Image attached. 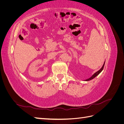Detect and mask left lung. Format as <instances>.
<instances>
[{"label": "left lung", "instance_id": "1", "mask_svg": "<svg viewBox=\"0 0 124 124\" xmlns=\"http://www.w3.org/2000/svg\"><path fill=\"white\" fill-rule=\"evenodd\" d=\"M104 63H105V62H104V64H103V66L102 67V68H101L99 70H98V71H97V72H96V73H95L94 74H93L91 78H88V79H86L85 81H89V80H91L93 79V78H95L96 77H97V76H98V74H99L101 72V71H102V70H103V68H104Z\"/></svg>", "mask_w": 124, "mask_h": 124}]
</instances>
